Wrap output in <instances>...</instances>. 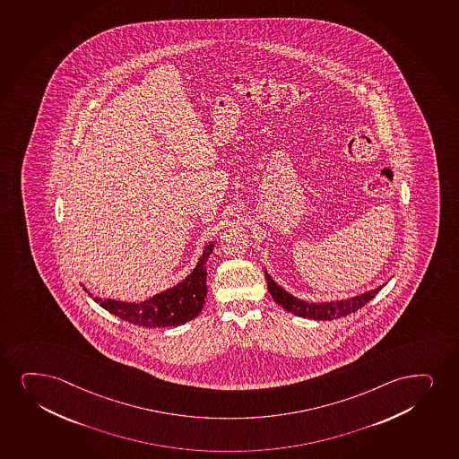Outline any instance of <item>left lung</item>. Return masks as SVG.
I'll use <instances>...</instances> for the list:
<instances>
[{"label": "left lung", "mask_w": 459, "mask_h": 459, "mask_svg": "<svg viewBox=\"0 0 459 459\" xmlns=\"http://www.w3.org/2000/svg\"><path fill=\"white\" fill-rule=\"evenodd\" d=\"M266 273L267 289L271 292L272 299L277 301L278 305L283 306V309L292 312L295 316L303 318H311V320H334V318L346 317L348 314L359 311L360 307L367 305L369 300H373L376 295L379 294V288L368 290L362 295H356L346 300L325 301V303H309V301L300 300L294 295L286 292L283 288H280L271 275Z\"/></svg>", "instance_id": "8db88e82"}]
</instances>
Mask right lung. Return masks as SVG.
<instances>
[{"mask_svg": "<svg viewBox=\"0 0 459 459\" xmlns=\"http://www.w3.org/2000/svg\"><path fill=\"white\" fill-rule=\"evenodd\" d=\"M213 247H215L213 243L205 246L198 264L187 278L182 280L181 283L141 303L100 299L88 292V289L85 290L92 300L102 306L103 309H107L109 314L122 318L125 322L133 323L137 326H145V328L179 326L198 317L199 312L203 311L205 295H207L205 263L210 254L213 252Z\"/></svg>", "mask_w": 459, "mask_h": 459, "instance_id": "1", "label": "right lung"}]
</instances>
